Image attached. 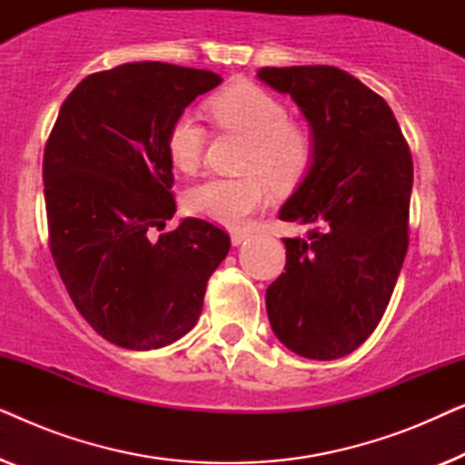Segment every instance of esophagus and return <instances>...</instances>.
I'll list each match as a JSON object with an SVG mask.
<instances>
[{
	"mask_svg": "<svg viewBox=\"0 0 465 465\" xmlns=\"http://www.w3.org/2000/svg\"><path fill=\"white\" fill-rule=\"evenodd\" d=\"M247 237H250V232H245V231H232V232H231V243H232V245H241Z\"/></svg>",
	"mask_w": 465,
	"mask_h": 465,
	"instance_id": "1",
	"label": "esophagus"
}]
</instances>
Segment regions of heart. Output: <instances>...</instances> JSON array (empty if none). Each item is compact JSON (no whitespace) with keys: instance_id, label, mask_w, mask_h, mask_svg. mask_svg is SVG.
<instances>
[{"instance_id":"obj_1","label":"heart","mask_w":465,"mask_h":465,"mask_svg":"<svg viewBox=\"0 0 465 465\" xmlns=\"http://www.w3.org/2000/svg\"><path fill=\"white\" fill-rule=\"evenodd\" d=\"M215 124L250 139L241 177H212L186 194L190 213L228 228H241L269 201V182L279 190L294 188L309 173L315 142L307 126L290 120L282 99L250 82L222 88L209 99ZM207 131L199 120L182 114L171 124L167 152L182 173H194L205 154Z\"/></svg>"}]
</instances>
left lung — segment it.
<instances>
[{"label":"left lung","mask_w":465,"mask_h":465,"mask_svg":"<svg viewBox=\"0 0 465 465\" xmlns=\"http://www.w3.org/2000/svg\"><path fill=\"white\" fill-rule=\"evenodd\" d=\"M311 126L315 156L279 220L285 272L266 290L272 332L309 360L351 353L379 326L409 250L412 158L385 99L330 65L262 67Z\"/></svg>","instance_id":"left-lung-1"}]
</instances>
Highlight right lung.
<instances>
[{"label": "right lung", "mask_w": 465, "mask_h": 465, "mask_svg": "<svg viewBox=\"0 0 465 465\" xmlns=\"http://www.w3.org/2000/svg\"><path fill=\"white\" fill-rule=\"evenodd\" d=\"M222 82L161 61L91 74L69 93L44 150L48 245L75 309L114 345L150 351L194 328L231 237L175 213L171 124Z\"/></svg>", "instance_id": "add662e5"}]
</instances>
